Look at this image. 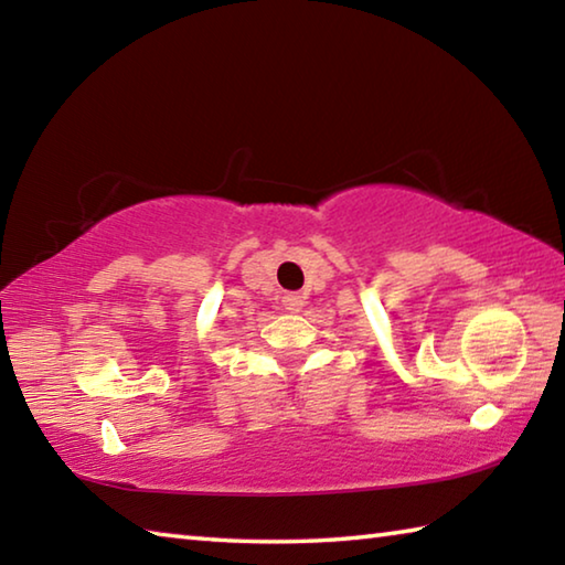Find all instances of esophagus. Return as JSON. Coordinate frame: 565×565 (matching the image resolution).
Instances as JSON below:
<instances>
[{
  "mask_svg": "<svg viewBox=\"0 0 565 565\" xmlns=\"http://www.w3.org/2000/svg\"><path fill=\"white\" fill-rule=\"evenodd\" d=\"M281 306H284V311H291V313L301 311L303 296H299V294H284L281 296Z\"/></svg>",
  "mask_w": 565,
  "mask_h": 565,
  "instance_id": "1",
  "label": "esophagus"
}]
</instances>
